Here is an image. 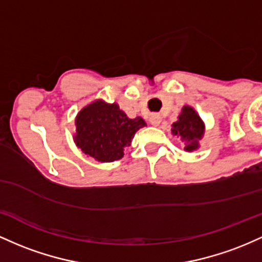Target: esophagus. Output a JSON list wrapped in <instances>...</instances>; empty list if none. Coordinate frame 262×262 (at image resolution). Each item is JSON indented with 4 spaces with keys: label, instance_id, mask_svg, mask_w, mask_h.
Masks as SVG:
<instances>
[{
    "label": "esophagus",
    "instance_id": "obj_1",
    "mask_svg": "<svg viewBox=\"0 0 262 262\" xmlns=\"http://www.w3.org/2000/svg\"><path fill=\"white\" fill-rule=\"evenodd\" d=\"M149 122H151L152 125H155V126L160 125V122H161V116L157 115V114H156V115H152L151 119H149Z\"/></svg>",
    "mask_w": 262,
    "mask_h": 262
}]
</instances>
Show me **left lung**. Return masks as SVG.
<instances>
[{"mask_svg": "<svg viewBox=\"0 0 262 262\" xmlns=\"http://www.w3.org/2000/svg\"><path fill=\"white\" fill-rule=\"evenodd\" d=\"M172 134L179 135L182 140L187 141L186 151H193L198 147V140L203 136V123L192 107H183L178 121L173 123Z\"/></svg>", "mask_w": 262, "mask_h": 262, "instance_id": "1", "label": "left lung"}]
</instances>
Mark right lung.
Returning a JSON list of instances; mask_svg holds the SVG:
<instances>
[{"mask_svg": "<svg viewBox=\"0 0 262 262\" xmlns=\"http://www.w3.org/2000/svg\"><path fill=\"white\" fill-rule=\"evenodd\" d=\"M75 123L76 146L100 162L120 160L136 131L146 126L141 117L128 119L117 104L100 100L84 107Z\"/></svg>", "mask_w": 262, "mask_h": 262, "instance_id": "right-lung-1", "label": "right lung"}]
</instances>
